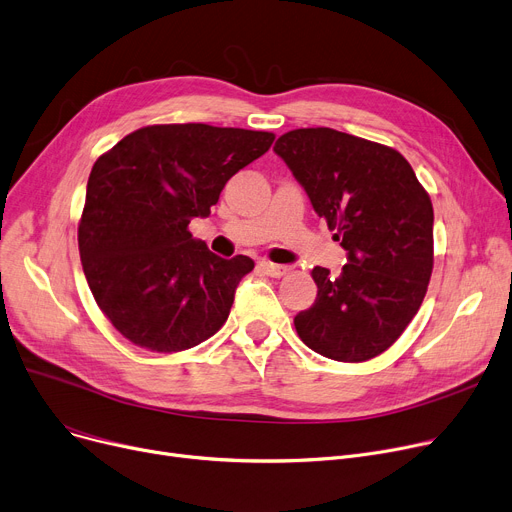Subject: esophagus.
Listing matches in <instances>:
<instances>
[{"label": "esophagus", "mask_w": 512, "mask_h": 512, "mask_svg": "<svg viewBox=\"0 0 512 512\" xmlns=\"http://www.w3.org/2000/svg\"><path fill=\"white\" fill-rule=\"evenodd\" d=\"M260 266V270L264 275H268V277H275V279H279V277H283V275H287V266H281V264H273V262H260L258 264Z\"/></svg>", "instance_id": "obj_1"}]
</instances>
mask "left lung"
Returning a JSON list of instances; mask_svg holds the SVG:
<instances>
[{
    "mask_svg": "<svg viewBox=\"0 0 512 512\" xmlns=\"http://www.w3.org/2000/svg\"><path fill=\"white\" fill-rule=\"evenodd\" d=\"M275 153L347 250L341 275L312 268V308L293 318L312 351L366 362L386 351L422 306L434 266V208L399 150L333 128L283 134Z\"/></svg>",
    "mask_w": 512,
    "mask_h": 512,
    "instance_id": "left-lung-1",
    "label": "left lung"
}]
</instances>
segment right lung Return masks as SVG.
<instances>
[{
	"label": "right lung",
	"instance_id": "1",
	"mask_svg": "<svg viewBox=\"0 0 512 512\" xmlns=\"http://www.w3.org/2000/svg\"><path fill=\"white\" fill-rule=\"evenodd\" d=\"M273 140V132L159 124L128 134L97 159L78 250L97 306L130 343L177 353L225 324L254 260L213 254L188 225L208 217L229 177Z\"/></svg>",
	"mask_w": 512,
	"mask_h": 512
}]
</instances>
